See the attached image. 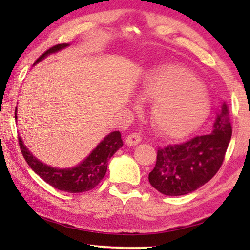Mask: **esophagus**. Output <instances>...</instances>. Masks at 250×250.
I'll use <instances>...</instances> for the list:
<instances>
[{"label": "esophagus", "instance_id": "obj_1", "mask_svg": "<svg viewBox=\"0 0 250 250\" xmlns=\"http://www.w3.org/2000/svg\"><path fill=\"white\" fill-rule=\"evenodd\" d=\"M142 140V137L137 132H132L130 133L128 137L125 139V143L128 146H137L138 143H140V141Z\"/></svg>", "mask_w": 250, "mask_h": 250}]
</instances>
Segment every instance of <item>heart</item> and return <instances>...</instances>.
Listing matches in <instances>:
<instances>
[{
	"label": "heart",
	"mask_w": 250,
	"mask_h": 250,
	"mask_svg": "<svg viewBox=\"0 0 250 250\" xmlns=\"http://www.w3.org/2000/svg\"><path fill=\"white\" fill-rule=\"evenodd\" d=\"M141 99L155 101L151 110L154 129L167 137H183L203 124L210 110L207 92L185 67L170 64L151 73L140 90Z\"/></svg>",
	"instance_id": "1"
}]
</instances>
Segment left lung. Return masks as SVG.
<instances>
[{
  "instance_id": "left-lung-1",
  "label": "left lung",
  "mask_w": 250,
  "mask_h": 250,
  "mask_svg": "<svg viewBox=\"0 0 250 250\" xmlns=\"http://www.w3.org/2000/svg\"><path fill=\"white\" fill-rule=\"evenodd\" d=\"M230 138L231 125L224 104L215 120L213 133L159 147L155 167L149 173L150 184L170 196L196 191L221 168Z\"/></svg>"
}]
</instances>
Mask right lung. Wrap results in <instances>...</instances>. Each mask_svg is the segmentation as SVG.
I'll list each match as a JSON object with an SVG mask.
<instances>
[{"label":"right lung","mask_w":250,"mask_h":250,"mask_svg":"<svg viewBox=\"0 0 250 250\" xmlns=\"http://www.w3.org/2000/svg\"><path fill=\"white\" fill-rule=\"evenodd\" d=\"M66 46H68V44H58L53 46L36 59L35 64L47 56L48 54L65 48ZM19 146L28 166L46 183L64 192L83 193L90 191L100 183V181L104 179L105 172H107L109 159L124 146V142H122L121 133L119 131H113L97 146L96 149L91 152L86 160H83L79 166L73 168H56L42 163L27 150V147L24 146L22 139L20 137Z\"/></svg>","instance_id":"right-lung-1"}]
</instances>
